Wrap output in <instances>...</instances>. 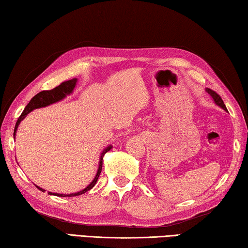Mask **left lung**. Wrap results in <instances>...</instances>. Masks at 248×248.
Here are the masks:
<instances>
[{
  "label": "left lung",
  "mask_w": 248,
  "mask_h": 248,
  "mask_svg": "<svg viewBox=\"0 0 248 248\" xmlns=\"http://www.w3.org/2000/svg\"><path fill=\"white\" fill-rule=\"evenodd\" d=\"M206 92H208L209 94H210L211 96H212L214 103H216L217 105H218V107H220V108H222L223 109H225V111H227L224 102H223V100L221 99V96L218 95L217 92H214L213 90H211V89H206Z\"/></svg>",
  "instance_id": "left-lung-1"
}]
</instances>
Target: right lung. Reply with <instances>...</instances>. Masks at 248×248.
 Listing matches in <instances>:
<instances>
[{
	"label": "right lung",
	"mask_w": 248,
	"mask_h": 248,
	"mask_svg": "<svg viewBox=\"0 0 248 248\" xmlns=\"http://www.w3.org/2000/svg\"><path fill=\"white\" fill-rule=\"evenodd\" d=\"M77 84V79H71V80H68V81H64V82L60 83L58 87H56L52 89V90H46V91H42L36 94L32 99L30 101V103L26 105V108H24L23 113L21 114V116L18 117L17 122H16V125H15V128H14V139H15V135H16V131H17V127L19 123H21V121H23L25 119V116L28 114V113L31 112L32 109L35 108H45V107H48V105H50L52 103H56L58 102V101L62 100L66 97L67 95L70 94L74 91V89ZM112 148V146L109 145L108 146L107 148L104 149V151L101 153V156H100V162H99V168H97V172L95 174L94 179L92 180V182L90 185H89L87 188H84L83 190H81L79 192H76V193H70V194H62V193H52V192H48L49 194H52V196H57V197H76V196H80V194H83L86 193L89 190H91L94 185L96 184L97 179H99L100 177V173H101V170H102V164H103V156L107 154L109 149ZM37 188L40 190V191H45L43 188H40V186H36Z\"/></svg>",
	"instance_id": "obj_1"
}]
</instances>
